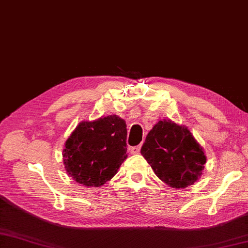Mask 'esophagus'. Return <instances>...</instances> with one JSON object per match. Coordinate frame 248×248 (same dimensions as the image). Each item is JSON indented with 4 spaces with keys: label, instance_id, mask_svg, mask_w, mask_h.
<instances>
[{
    "label": "esophagus",
    "instance_id": "esophagus-1",
    "mask_svg": "<svg viewBox=\"0 0 248 248\" xmlns=\"http://www.w3.org/2000/svg\"><path fill=\"white\" fill-rule=\"evenodd\" d=\"M131 154L132 155H139L140 152V146H136V147H132V148L130 149Z\"/></svg>",
    "mask_w": 248,
    "mask_h": 248
}]
</instances>
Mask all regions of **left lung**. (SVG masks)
Masks as SVG:
<instances>
[{"label": "left lung", "mask_w": 248, "mask_h": 248, "mask_svg": "<svg viewBox=\"0 0 248 248\" xmlns=\"http://www.w3.org/2000/svg\"><path fill=\"white\" fill-rule=\"evenodd\" d=\"M140 154L156 177L172 188H186L199 180L207 156L186 125L170 119L159 120L154 125Z\"/></svg>", "instance_id": "left-lung-1"}]
</instances>
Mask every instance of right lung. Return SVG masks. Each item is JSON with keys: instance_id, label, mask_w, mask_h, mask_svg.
<instances>
[{"instance_id": "right-lung-1", "label": "right lung", "mask_w": 248, "mask_h": 248, "mask_svg": "<svg viewBox=\"0 0 248 248\" xmlns=\"http://www.w3.org/2000/svg\"><path fill=\"white\" fill-rule=\"evenodd\" d=\"M127 124L117 115L81 121L62 150L65 170L76 182L99 187L127 159Z\"/></svg>"}]
</instances>
